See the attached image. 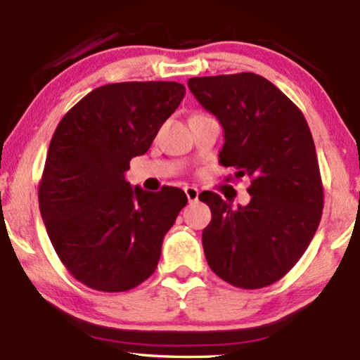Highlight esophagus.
<instances>
[{
  "label": "esophagus",
  "mask_w": 360,
  "mask_h": 360,
  "mask_svg": "<svg viewBox=\"0 0 360 360\" xmlns=\"http://www.w3.org/2000/svg\"><path fill=\"white\" fill-rule=\"evenodd\" d=\"M185 195H186V198H188L190 203H195V201H198L200 191H198V188H195V186H185Z\"/></svg>",
  "instance_id": "1"
}]
</instances>
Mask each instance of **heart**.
Wrapping results in <instances>:
<instances>
[{"mask_svg": "<svg viewBox=\"0 0 360 360\" xmlns=\"http://www.w3.org/2000/svg\"><path fill=\"white\" fill-rule=\"evenodd\" d=\"M196 115H201V112H196Z\"/></svg>", "mask_w": 360, "mask_h": 360, "instance_id": "heart-1", "label": "heart"}]
</instances>
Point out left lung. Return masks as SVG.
<instances>
[{"instance_id": "8db88e82", "label": "left lung", "mask_w": 360, "mask_h": 360, "mask_svg": "<svg viewBox=\"0 0 360 360\" xmlns=\"http://www.w3.org/2000/svg\"><path fill=\"white\" fill-rule=\"evenodd\" d=\"M188 88L224 129L219 164L250 176V201L233 208L213 191L203 249L211 270L245 290L288 274L308 249L323 213V184L308 122L298 106L255 73L195 77Z\"/></svg>"}]
</instances>
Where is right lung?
<instances>
[{
    "label": "right lung",
    "mask_w": 360,
    "mask_h": 360,
    "mask_svg": "<svg viewBox=\"0 0 360 360\" xmlns=\"http://www.w3.org/2000/svg\"><path fill=\"white\" fill-rule=\"evenodd\" d=\"M184 96L176 82L111 83L58 122L39 208L58 259L86 287L126 292L157 269L164 236L188 200L175 186L157 193L132 188L124 174Z\"/></svg>",
    "instance_id": "right-lung-1"
}]
</instances>
